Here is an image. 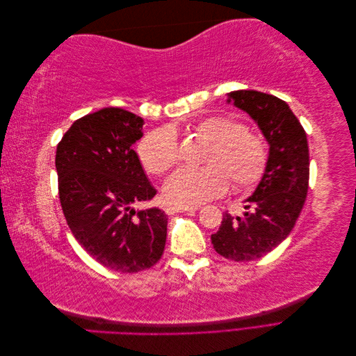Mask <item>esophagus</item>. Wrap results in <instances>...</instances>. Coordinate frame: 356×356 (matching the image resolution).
Returning a JSON list of instances; mask_svg holds the SVG:
<instances>
[{
    "instance_id": "1",
    "label": "esophagus",
    "mask_w": 356,
    "mask_h": 356,
    "mask_svg": "<svg viewBox=\"0 0 356 356\" xmlns=\"http://www.w3.org/2000/svg\"><path fill=\"white\" fill-rule=\"evenodd\" d=\"M200 207H199V204H195V207H177V204H175V207H172V204H170V207H166V213H175V212H186V211H197Z\"/></svg>"
}]
</instances>
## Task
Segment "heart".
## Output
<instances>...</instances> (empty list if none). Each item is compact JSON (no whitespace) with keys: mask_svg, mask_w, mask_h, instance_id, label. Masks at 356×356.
I'll return each mask as SVG.
<instances>
[{"mask_svg":"<svg viewBox=\"0 0 356 356\" xmlns=\"http://www.w3.org/2000/svg\"><path fill=\"white\" fill-rule=\"evenodd\" d=\"M195 131L211 141L207 168L181 169L163 187L170 204L195 207L221 196L230 187L248 190L263 178L268 163L267 144L258 134L246 131L243 123L229 115H208L195 124ZM144 169L163 175L179 161V144L170 129L148 134L138 147Z\"/></svg>","mask_w":356,"mask_h":356,"instance_id":"obj_1","label":"heart"}]
</instances>
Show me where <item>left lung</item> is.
Returning <instances> with one entry per match:
<instances>
[{"mask_svg":"<svg viewBox=\"0 0 356 356\" xmlns=\"http://www.w3.org/2000/svg\"><path fill=\"white\" fill-rule=\"evenodd\" d=\"M250 114L268 145V163L243 217L222 213L213 250L233 261H252L286 239L303 209L309 188V147L303 126L285 101L257 90L229 93L232 102Z\"/></svg>","mask_w":356,"mask_h":356,"instance_id":"left-lung-1","label":"left lung"}]
</instances>
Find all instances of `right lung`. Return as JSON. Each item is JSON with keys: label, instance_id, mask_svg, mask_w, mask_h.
<instances>
[{"label": "right lung", "instance_id": "obj_1", "mask_svg": "<svg viewBox=\"0 0 356 356\" xmlns=\"http://www.w3.org/2000/svg\"><path fill=\"white\" fill-rule=\"evenodd\" d=\"M143 126L134 113L102 108L75 120L56 148L59 200L68 227L86 252L118 273L154 266L166 243V213L132 208L157 193L132 148L143 138Z\"/></svg>", "mask_w": 356, "mask_h": 356}]
</instances>
